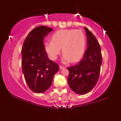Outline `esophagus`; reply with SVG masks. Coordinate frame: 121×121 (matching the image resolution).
<instances>
[{
  "label": "esophagus",
  "instance_id": "34e87169",
  "mask_svg": "<svg viewBox=\"0 0 121 121\" xmlns=\"http://www.w3.org/2000/svg\"><path fill=\"white\" fill-rule=\"evenodd\" d=\"M59 68H60V69H64L65 67V66H62V65H59Z\"/></svg>",
  "mask_w": 121,
  "mask_h": 121
}]
</instances>
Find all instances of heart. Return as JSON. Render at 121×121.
<instances>
[{
  "mask_svg": "<svg viewBox=\"0 0 121 121\" xmlns=\"http://www.w3.org/2000/svg\"><path fill=\"white\" fill-rule=\"evenodd\" d=\"M52 41H45L44 47L48 57L55 60L61 52L62 48V61L65 62H75L80 60L85 49L86 38L80 30H61L56 31L52 36Z\"/></svg>",
  "mask_w": 121,
  "mask_h": 121,
  "instance_id": "1",
  "label": "heart"
}]
</instances>
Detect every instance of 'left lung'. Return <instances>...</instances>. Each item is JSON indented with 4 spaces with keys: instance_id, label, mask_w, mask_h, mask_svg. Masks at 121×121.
I'll return each instance as SVG.
<instances>
[{
    "instance_id": "left-lung-1",
    "label": "left lung",
    "mask_w": 121,
    "mask_h": 121,
    "mask_svg": "<svg viewBox=\"0 0 121 121\" xmlns=\"http://www.w3.org/2000/svg\"><path fill=\"white\" fill-rule=\"evenodd\" d=\"M87 36V48L84 57L77 65L67 68L69 87L77 94H86L98 82L102 64L101 47L96 37L87 28L84 27Z\"/></svg>"
}]
</instances>
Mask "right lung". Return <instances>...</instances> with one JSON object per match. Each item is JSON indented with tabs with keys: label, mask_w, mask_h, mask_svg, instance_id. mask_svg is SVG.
Listing matches in <instances>:
<instances>
[{
	"label": "right lung",
	"mask_w": 121,
	"mask_h": 121,
	"mask_svg": "<svg viewBox=\"0 0 121 121\" xmlns=\"http://www.w3.org/2000/svg\"><path fill=\"white\" fill-rule=\"evenodd\" d=\"M52 30L46 26L36 27L26 37L22 48L25 80L30 89L37 93L49 89L59 69V65L48 57L43 43L44 37Z\"/></svg>",
	"instance_id": "add662e5"
}]
</instances>
